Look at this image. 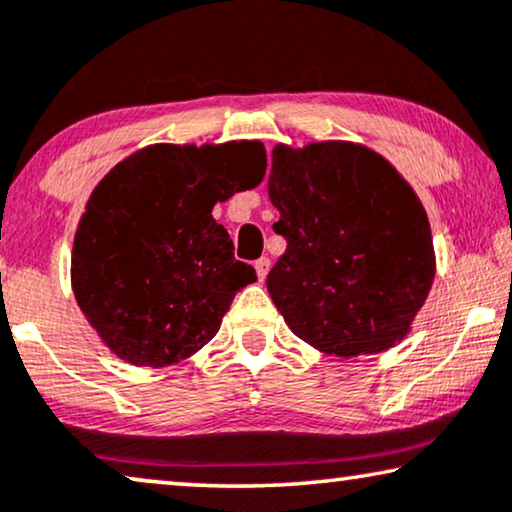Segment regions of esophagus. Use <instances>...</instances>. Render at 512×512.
<instances>
[{
	"mask_svg": "<svg viewBox=\"0 0 512 512\" xmlns=\"http://www.w3.org/2000/svg\"><path fill=\"white\" fill-rule=\"evenodd\" d=\"M254 268L258 274V281H265V277H268V272H270V258H258V261L254 263Z\"/></svg>",
	"mask_w": 512,
	"mask_h": 512,
	"instance_id": "1",
	"label": "esophagus"
}]
</instances>
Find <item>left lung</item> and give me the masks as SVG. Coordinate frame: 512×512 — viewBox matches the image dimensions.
I'll list each match as a JSON object with an SVG mask.
<instances>
[{
	"instance_id": "left-lung-1",
	"label": "left lung",
	"mask_w": 512,
	"mask_h": 512,
	"mask_svg": "<svg viewBox=\"0 0 512 512\" xmlns=\"http://www.w3.org/2000/svg\"><path fill=\"white\" fill-rule=\"evenodd\" d=\"M268 196L286 240L268 291L293 335L337 358L402 342L436 256L425 207L397 168L348 140L279 143Z\"/></svg>"
}]
</instances>
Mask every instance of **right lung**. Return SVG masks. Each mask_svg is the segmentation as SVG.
<instances>
[{
    "mask_svg": "<svg viewBox=\"0 0 512 512\" xmlns=\"http://www.w3.org/2000/svg\"><path fill=\"white\" fill-rule=\"evenodd\" d=\"M258 140L157 143L103 175L78 221L71 288L87 323L117 358L168 367L219 332L256 270L235 261L212 207L265 175Z\"/></svg>",
    "mask_w": 512,
    "mask_h": 512,
    "instance_id": "obj_1",
    "label": "right lung"
}]
</instances>
